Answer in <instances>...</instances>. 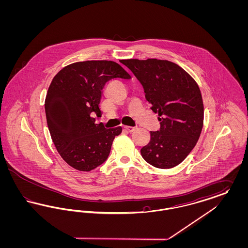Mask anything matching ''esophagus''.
Masks as SVG:
<instances>
[{"label":"esophagus","instance_id":"esophagus-1","mask_svg":"<svg viewBox=\"0 0 248 248\" xmlns=\"http://www.w3.org/2000/svg\"><path fill=\"white\" fill-rule=\"evenodd\" d=\"M124 129L131 133V132H133V131L136 130V127H133V126H124Z\"/></svg>","mask_w":248,"mask_h":248}]
</instances>
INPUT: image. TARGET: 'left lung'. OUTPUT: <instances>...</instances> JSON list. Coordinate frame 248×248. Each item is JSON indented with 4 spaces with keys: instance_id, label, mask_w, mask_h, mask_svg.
<instances>
[{
    "instance_id": "left-lung-1",
    "label": "left lung",
    "mask_w": 248,
    "mask_h": 248,
    "mask_svg": "<svg viewBox=\"0 0 248 248\" xmlns=\"http://www.w3.org/2000/svg\"><path fill=\"white\" fill-rule=\"evenodd\" d=\"M141 83L146 100L159 114L161 127L140 150L157 168H172L189 155L200 138L203 104L199 86L178 65L160 59L122 60Z\"/></svg>"
}]
</instances>
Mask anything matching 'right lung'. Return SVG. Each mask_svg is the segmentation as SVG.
I'll return each mask as SVG.
<instances>
[{
    "label": "right lung",
    "instance_id": "1",
    "mask_svg": "<svg viewBox=\"0 0 248 248\" xmlns=\"http://www.w3.org/2000/svg\"><path fill=\"white\" fill-rule=\"evenodd\" d=\"M130 79L118 63L107 60L76 62L63 68L48 88L45 108L48 128L59 154L71 167L91 171L108 157L122 127L107 129L99 103L107 82Z\"/></svg>",
    "mask_w": 248,
    "mask_h": 248
}]
</instances>
